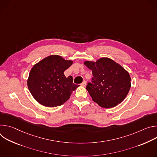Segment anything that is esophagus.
I'll return each instance as SVG.
<instances>
[{
	"label": "esophagus",
	"mask_w": 157,
	"mask_h": 157,
	"mask_svg": "<svg viewBox=\"0 0 157 157\" xmlns=\"http://www.w3.org/2000/svg\"><path fill=\"white\" fill-rule=\"evenodd\" d=\"M81 85L82 86H83V87H85V86H86V82L85 81H84L81 84Z\"/></svg>",
	"instance_id": "obj_1"
}]
</instances>
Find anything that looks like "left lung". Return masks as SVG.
I'll return each mask as SVG.
<instances>
[{"label": "left lung", "instance_id": "obj_1", "mask_svg": "<svg viewBox=\"0 0 157 157\" xmlns=\"http://www.w3.org/2000/svg\"><path fill=\"white\" fill-rule=\"evenodd\" d=\"M84 64L92 70V83L86 89L94 102L104 108H112L121 104L131 87L129 73L119 63L109 58L96 61H85Z\"/></svg>", "mask_w": 157, "mask_h": 157}]
</instances>
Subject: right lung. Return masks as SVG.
<instances>
[{
	"label": "right lung",
	"instance_id": "add662e5",
	"mask_svg": "<svg viewBox=\"0 0 157 157\" xmlns=\"http://www.w3.org/2000/svg\"><path fill=\"white\" fill-rule=\"evenodd\" d=\"M61 56L52 55L43 58L33 67L27 86L34 99L49 107L62 105L68 101L79 85L73 83L71 76L66 78L64 71L73 64Z\"/></svg>",
	"mask_w": 157,
	"mask_h": 157
}]
</instances>
